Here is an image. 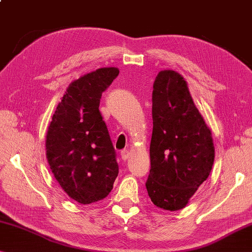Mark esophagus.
I'll list each match as a JSON object with an SVG mask.
<instances>
[{
    "label": "esophagus",
    "instance_id": "esophagus-1",
    "mask_svg": "<svg viewBox=\"0 0 252 252\" xmlns=\"http://www.w3.org/2000/svg\"><path fill=\"white\" fill-rule=\"evenodd\" d=\"M121 157H122V158L123 160H127V158H128V157H129V151L128 150H122L121 151Z\"/></svg>",
    "mask_w": 252,
    "mask_h": 252
}]
</instances>
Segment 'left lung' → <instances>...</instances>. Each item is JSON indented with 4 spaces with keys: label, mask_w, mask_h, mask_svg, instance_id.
Masks as SVG:
<instances>
[{
    "label": "left lung",
    "mask_w": 252,
    "mask_h": 252,
    "mask_svg": "<svg viewBox=\"0 0 252 252\" xmlns=\"http://www.w3.org/2000/svg\"><path fill=\"white\" fill-rule=\"evenodd\" d=\"M152 118L146 189L156 206L181 210L210 176L215 152L211 130L177 72L165 69L156 77Z\"/></svg>",
    "instance_id": "8db88e82"
}]
</instances>
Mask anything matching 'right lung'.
Here are the masks:
<instances>
[{
  "label": "right lung",
  "instance_id": "right-lung-1",
  "mask_svg": "<svg viewBox=\"0 0 252 252\" xmlns=\"http://www.w3.org/2000/svg\"><path fill=\"white\" fill-rule=\"evenodd\" d=\"M118 74V68L103 67L72 82L48 127L50 169L63 190L80 204L107 197L118 176L117 154L99 110L102 92Z\"/></svg>",
  "mask_w": 252,
  "mask_h": 252
}]
</instances>
